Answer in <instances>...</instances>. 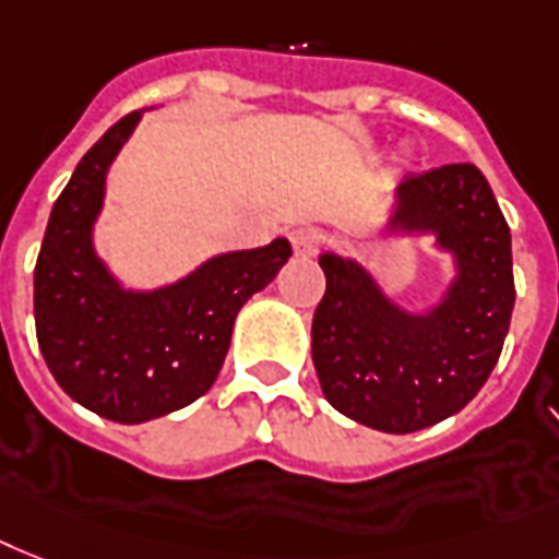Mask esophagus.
Wrapping results in <instances>:
<instances>
[{"instance_id":"obj_1","label":"esophagus","mask_w":559,"mask_h":559,"mask_svg":"<svg viewBox=\"0 0 559 559\" xmlns=\"http://www.w3.org/2000/svg\"><path fill=\"white\" fill-rule=\"evenodd\" d=\"M289 240H293L295 255L312 258L321 249V243H324V235L319 229H312V226H301V229H293Z\"/></svg>"}]
</instances>
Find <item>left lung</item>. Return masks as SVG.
Listing matches in <instances>:
<instances>
[{"label":"left lung","mask_w":559,"mask_h":559,"mask_svg":"<svg viewBox=\"0 0 559 559\" xmlns=\"http://www.w3.org/2000/svg\"><path fill=\"white\" fill-rule=\"evenodd\" d=\"M382 238H430L451 258V281L437 301L407 310L365 261L324 252L312 365L347 419L413 433L460 413L500 358L516 295L511 229L483 171L451 163L393 189Z\"/></svg>","instance_id":"left-lung-1"}]
</instances>
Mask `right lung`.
<instances>
[{
  "label": "right lung",
  "instance_id": "obj_1",
  "mask_svg": "<svg viewBox=\"0 0 559 559\" xmlns=\"http://www.w3.org/2000/svg\"><path fill=\"white\" fill-rule=\"evenodd\" d=\"M146 111V108H143ZM122 117L88 148L57 198L34 270L36 342L68 396L120 425L160 419L215 384L240 307L270 284L293 247L206 258L154 289L129 287L94 243L106 177L143 120Z\"/></svg>",
  "mask_w": 559,
  "mask_h": 559
}]
</instances>
